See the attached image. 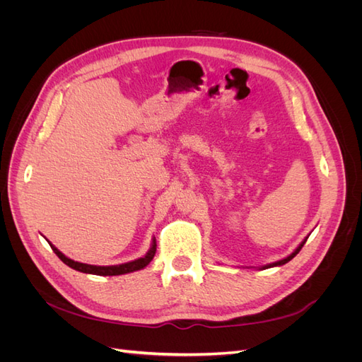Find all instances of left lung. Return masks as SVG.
Wrapping results in <instances>:
<instances>
[{"mask_svg": "<svg viewBox=\"0 0 362 362\" xmlns=\"http://www.w3.org/2000/svg\"><path fill=\"white\" fill-rule=\"evenodd\" d=\"M305 242H306V238L303 240V242L299 245V247L298 249H296L294 252H293V254L291 255H288L287 258H284V259H281V261H276V262H273V264H269V266H264V269H269V267H275V266H282V264H286V262H288L290 259H293L296 255H298L299 254V250L303 247V245H305Z\"/></svg>", "mask_w": 362, "mask_h": 362, "instance_id": "left-lung-1", "label": "left lung"}]
</instances>
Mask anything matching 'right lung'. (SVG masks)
I'll return each mask as SVG.
<instances>
[{"label": "right lung", "mask_w": 362, "mask_h": 362, "mask_svg": "<svg viewBox=\"0 0 362 362\" xmlns=\"http://www.w3.org/2000/svg\"><path fill=\"white\" fill-rule=\"evenodd\" d=\"M49 243V242H48ZM51 249L56 252V255L64 262V264L72 267L74 270H78V272H83V273H92V275H100V276H115V275H124V273H129V272H134V270H140L146 267L151 259L154 258L156 252H157V242L156 238L152 240V246L151 249L148 250V254L144 257V258H139V259H134L131 262H125V264H120V266H90V264H83V262H78V261H74L68 257H64L62 252L56 247L52 246L49 243Z\"/></svg>", "instance_id": "obj_1"}]
</instances>
